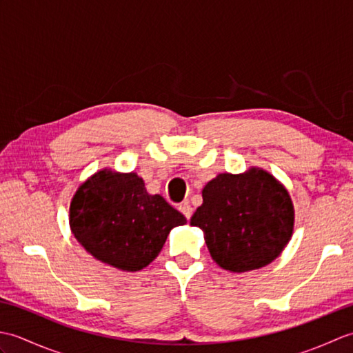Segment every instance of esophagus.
<instances>
[{
    "instance_id": "34e87169",
    "label": "esophagus",
    "mask_w": 353,
    "mask_h": 353,
    "mask_svg": "<svg viewBox=\"0 0 353 353\" xmlns=\"http://www.w3.org/2000/svg\"><path fill=\"white\" fill-rule=\"evenodd\" d=\"M179 211H181V212L186 216V220H190V219H191V215H192V208H191V205L188 203V201H185V203H182L181 206H179Z\"/></svg>"
}]
</instances>
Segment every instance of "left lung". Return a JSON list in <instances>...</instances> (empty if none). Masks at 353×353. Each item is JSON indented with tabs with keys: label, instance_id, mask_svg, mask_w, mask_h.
Returning <instances> with one entry per match:
<instances>
[{
	"label": "left lung",
	"instance_id": "obj_1",
	"mask_svg": "<svg viewBox=\"0 0 353 353\" xmlns=\"http://www.w3.org/2000/svg\"><path fill=\"white\" fill-rule=\"evenodd\" d=\"M191 224L205 234L212 259L229 272L270 264L290 241L294 226L288 191L267 171L219 174L203 191Z\"/></svg>",
	"mask_w": 353,
	"mask_h": 353
}]
</instances>
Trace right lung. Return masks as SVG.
<instances>
[{
    "label": "right lung",
    "instance_id": "right-lung-1",
    "mask_svg": "<svg viewBox=\"0 0 353 353\" xmlns=\"http://www.w3.org/2000/svg\"><path fill=\"white\" fill-rule=\"evenodd\" d=\"M185 223L159 194L150 196L134 172L99 171L77 190L70 209L71 230L86 252L124 272L147 267L170 230Z\"/></svg>",
    "mask_w": 353,
    "mask_h": 353
}]
</instances>
